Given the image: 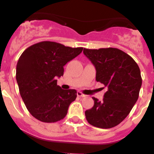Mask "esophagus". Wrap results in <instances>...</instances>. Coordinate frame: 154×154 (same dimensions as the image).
<instances>
[{
    "label": "esophagus",
    "instance_id": "obj_1",
    "mask_svg": "<svg viewBox=\"0 0 154 154\" xmlns=\"http://www.w3.org/2000/svg\"><path fill=\"white\" fill-rule=\"evenodd\" d=\"M77 96H78L79 97H82V98L85 97V96H86L85 95V94H83V93H82V92H77Z\"/></svg>",
    "mask_w": 154,
    "mask_h": 154
}]
</instances>
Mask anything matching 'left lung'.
Segmentation results:
<instances>
[{"mask_svg": "<svg viewBox=\"0 0 154 154\" xmlns=\"http://www.w3.org/2000/svg\"><path fill=\"white\" fill-rule=\"evenodd\" d=\"M83 53L96 67V81L106 89L102 101L92 97L94 106L85 112L86 120L96 127H114L138 99L142 85L140 68L131 56L116 48H84Z\"/></svg>", "mask_w": 154, "mask_h": 154, "instance_id": "8db88e82", "label": "left lung"}]
</instances>
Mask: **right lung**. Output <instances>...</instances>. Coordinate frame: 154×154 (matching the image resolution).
I'll list each match as a JSON object with an SVG mask.
<instances>
[{
	"label": "right lung",
	"mask_w": 154,
	"mask_h": 154,
	"mask_svg": "<svg viewBox=\"0 0 154 154\" xmlns=\"http://www.w3.org/2000/svg\"><path fill=\"white\" fill-rule=\"evenodd\" d=\"M83 48H71L54 42H41L28 47L18 59L16 79L30 113L44 123H55L67 115L76 99L75 89H62L57 77L64 65L78 56Z\"/></svg>",
	"instance_id": "1"
}]
</instances>
